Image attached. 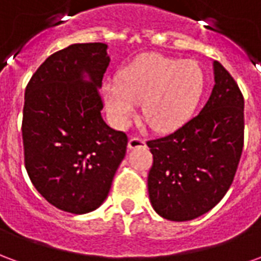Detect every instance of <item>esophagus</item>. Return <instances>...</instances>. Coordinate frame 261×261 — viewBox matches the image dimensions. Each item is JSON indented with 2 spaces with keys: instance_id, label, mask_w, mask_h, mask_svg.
<instances>
[{
  "instance_id": "34e87169",
  "label": "esophagus",
  "mask_w": 261,
  "mask_h": 261,
  "mask_svg": "<svg viewBox=\"0 0 261 261\" xmlns=\"http://www.w3.org/2000/svg\"><path fill=\"white\" fill-rule=\"evenodd\" d=\"M147 147V144L141 138H137V137H131L128 140V149H136V148Z\"/></svg>"
}]
</instances>
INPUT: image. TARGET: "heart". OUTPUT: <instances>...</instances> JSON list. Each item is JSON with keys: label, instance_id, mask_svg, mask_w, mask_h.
Masks as SVG:
<instances>
[{"label": "heart", "instance_id": "b5f03b06", "mask_svg": "<svg viewBox=\"0 0 261 261\" xmlns=\"http://www.w3.org/2000/svg\"><path fill=\"white\" fill-rule=\"evenodd\" d=\"M204 86L205 76L196 61L145 54L120 69L117 80L103 82V99L116 125L128 124L142 100L148 124L169 133L192 119Z\"/></svg>", "mask_w": 261, "mask_h": 261}]
</instances>
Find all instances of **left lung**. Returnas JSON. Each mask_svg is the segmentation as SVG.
Returning <instances> with one entry per match:
<instances>
[{
    "label": "left lung",
    "instance_id": "8db88e82",
    "mask_svg": "<svg viewBox=\"0 0 261 261\" xmlns=\"http://www.w3.org/2000/svg\"><path fill=\"white\" fill-rule=\"evenodd\" d=\"M213 68L215 85L200 113L175 133L147 142L153 155L149 200L156 214L169 221H192L215 207L239 165L245 100L218 61Z\"/></svg>",
    "mask_w": 261,
    "mask_h": 261
}]
</instances>
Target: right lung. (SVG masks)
<instances>
[{
  "label": "right lung",
  "instance_id": "1",
  "mask_svg": "<svg viewBox=\"0 0 261 261\" xmlns=\"http://www.w3.org/2000/svg\"><path fill=\"white\" fill-rule=\"evenodd\" d=\"M108 44L78 43L51 54L25 91V166L51 205L86 214L103 204L125 156L127 136L102 117Z\"/></svg>",
  "mask_w": 261,
  "mask_h": 261
}]
</instances>
